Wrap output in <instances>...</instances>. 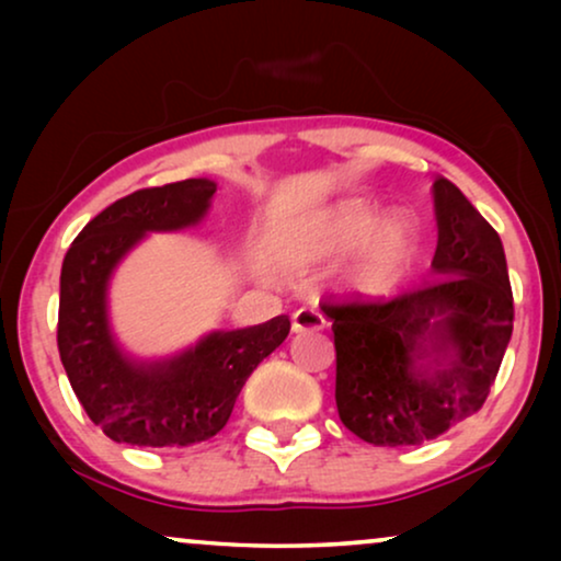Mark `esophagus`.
<instances>
[{"instance_id": "1", "label": "esophagus", "mask_w": 561, "mask_h": 561, "mask_svg": "<svg viewBox=\"0 0 561 561\" xmlns=\"http://www.w3.org/2000/svg\"><path fill=\"white\" fill-rule=\"evenodd\" d=\"M324 324H327L324 313L317 309H309V306H304V309H298L294 317H290V327H294V332H306V329H324Z\"/></svg>"}]
</instances>
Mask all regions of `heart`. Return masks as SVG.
<instances>
[{"instance_id": "b5f03b06", "label": "heart", "mask_w": 561, "mask_h": 561, "mask_svg": "<svg viewBox=\"0 0 561 561\" xmlns=\"http://www.w3.org/2000/svg\"><path fill=\"white\" fill-rule=\"evenodd\" d=\"M419 250L411 225L393 221V211L367 202H347L313 229L306 252L319 260L355 255L350 271L359 294H386L403 278Z\"/></svg>"}]
</instances>
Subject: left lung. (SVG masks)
I'll return each mask as SVG.
<instances>
[{
  "mask_svg": "<svg viewBox=\"0 0 561 561\" xmlns=\"http://www.w3.org/2000/svg\"><path fill=\"white\" fill-rule=\"evenodd\" d=\"M432 280L393 298L324 301L336 411L375 447L421 444L478 413L513 332L503 242L455 183L434 181Z\"/></svg>",
  "mask_w": 561,
  "mask_h": 561,
  "instance_id": "1",
  "label": "left lung"
}]
</instances>
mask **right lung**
<instances>
[{
  "label": "right lung",
  "mask_w": 561,
  "mask_h": 561,
  "mask_svg": "<svg viewBox=\"0 0 561 561\" xmlns=\"http://www.w3.org/2000/svg\"><path fill=\"white\" fill-rule=\"evenodd\" d=\"M217 183L186 179L140 188L96 214L64 257L58 352L87 416L112 442L133 447H188L221 432L250 373L288 336V317L214 332L165 363L122 355L106 321V283L145 232L202 221Z\"/></svg>",
  "instance_id": "add662e5"
}]
</instances>
